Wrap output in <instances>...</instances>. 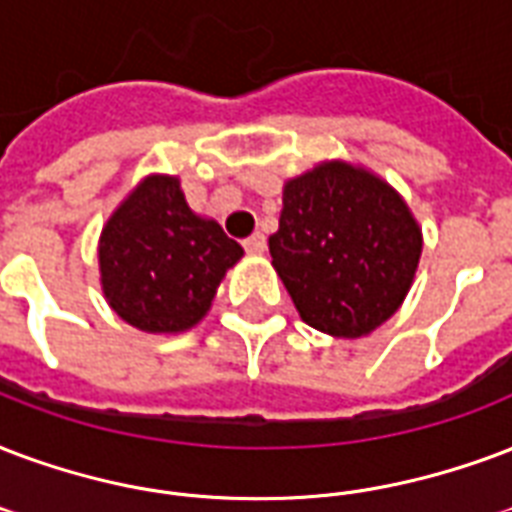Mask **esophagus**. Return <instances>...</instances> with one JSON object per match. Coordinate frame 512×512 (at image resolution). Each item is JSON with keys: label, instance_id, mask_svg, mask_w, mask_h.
Masks as SVG:
<instances>
[{"label": "esophagus", "instance_id": "obj_1", "mask_svg": "<svg viewBox=\"0 0 512 512\" xmlns=\"http://www.w3.org/2000/svg\"><path fill=\"white\" fill-rule=\"evenodd\" d=\"M244 249L249 255H263L265 252V236L263 233H252L249 239H244Z\"/></svg>", "mask_w": 512, "mask_h": 512}]
</instances>
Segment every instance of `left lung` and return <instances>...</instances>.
<instances>
[{"mask_svg": "<svg viewBox=\"0 0 512 512\" xmlns=\"http://www.w3.org/2000/svg\"><path fill=\"white\" fill-rule=\"evenodd\" d=\"M268 249L306 325L362 338L403 306L419 268L421 228L389 182L325 161L284 185Z\"/></svg>", "mask_w": 512, "mask_h": 512, "instance_id": "obj_1", "label": "left lung"}]
</instances>
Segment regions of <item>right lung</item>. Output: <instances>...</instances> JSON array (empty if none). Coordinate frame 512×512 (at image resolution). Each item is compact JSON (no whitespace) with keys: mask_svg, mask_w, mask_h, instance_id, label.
<instances>
[{"mask_svg":"<svg viewBox=\"0 0 512 512\" xmlns=\"http://www.w3.org/2000/svg\"><path fill=\"white\" fill-rule=\"evenodd\" d=\"M244 249L187 206L177 177L150 174L128 193L99 239L101 290L142 333H185L206 317Z\"/></svg>","mask_w":512,"mask_h":512,"instance_id":"add662e5","label":"right lung"}]
</instances>
